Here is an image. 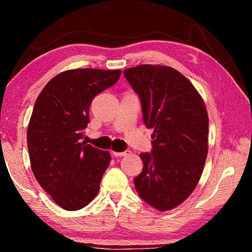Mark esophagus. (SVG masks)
<instances>
[{
    "mask_svg": "<svg viewBox=\"0 0 252 252\" xmlns=\"http://www.w3.org/2000/svg\"><path fill=\"white\" fill-rule=\"evenodd\" d=\"M129 153H130L129 150H126L123 152H113V156L114 157H126V156L129 155Z\"/></svg>",
    "mask_w": 252,
    "mask_h": 252,
    "instance_id": "34e87169",
    "label": "esophagus"
}]
</instances>
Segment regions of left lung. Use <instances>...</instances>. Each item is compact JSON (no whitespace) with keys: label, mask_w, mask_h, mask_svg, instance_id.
<instances>
[{"label":"left lung","mask_w":252,"mask_h":252,"mask_svg":"<svg viewBox=\"0 0 252 252\" xmlns=\"http://www.w3.org/2000/svg\"><path fill=\"white\" fill-rule=\"evenodd\" d=\"M141 102L143 122L153 129L150 153H141L143 170L136 192L160 211L179 206L192 193L208 153L206 105L192 83L169 66L143 64L123 71Z\"/></svg>","instance_id":"8db88e82"}]
</instances>
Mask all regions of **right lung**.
I'll return each instance as SVG.
<instances>
[{
    "mask_svg": "<svg viewBox=\"0 0 252 252\" xmlns=\"http://www.w3.org/2000/svg\"><path fill=\"white\" fill-rule=\"evenodd\" d=\"M120 70H69L50 81L28 127L31 168L40 186L64 210L88 206L99 192L111 156L82 142L96 94L117 83Z\"/></svg>",
    "mask_w": 252,
    "mask_h": 252,
    "instance_id": "right-lung-1",
    "label": "right lung"
}]
</instances>
